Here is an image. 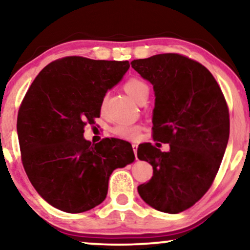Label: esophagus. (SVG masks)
Wrapping results in <instances>:
<instances>
[{
  "instance_id": "34e87169",
  "label": "esophagus",
  "mask_w": 250,
  "mask_h": 250,
  "mask_svg": "<svg viewBox=\"0 0 250 250\" xmlns=\"http://www.w3.org/2000/svg\"><path fill=\"white\" fill-rule=\"evenodd\" d=\"M132 146H133V151H134V153H135L136 159H138V146H139L136 145V143H133Z\"/></svg>"
}]
</instances>
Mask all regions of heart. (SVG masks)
<instances>
[{
	"instance_id": "obj_1",
	"label": "heart",
	"mask_w": 250,
	"mask_h": 250,
	"mask_svg": "<svg viewBox=\"0 0 250 250\" xmlns=\"http://www.w3.org/2000/svg\"><path fill=\"white\" fill-rule=\"evenodd\" d=\"M124 90L129 97H131L135 102H139L143 98L148 97L149 87L145 81L138 77H131L125 82ZM114 133L119 138L123 139H135L138 138L140 128L138 126L132 125H117L114 127Z\"/></svg>"
}]
</instances>
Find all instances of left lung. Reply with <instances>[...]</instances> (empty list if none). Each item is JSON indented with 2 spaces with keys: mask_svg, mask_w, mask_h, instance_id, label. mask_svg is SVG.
Listing matches in <instances>:
<instances>
[{
  "mask_svg": "<svg viewBox=\"0 0 250 250\" xmlns=\"http://www.w3.org/2000/svg\"><path fill=\"white\" fill-rule=\"evenodd\" d=\"M131 64L153 86V139L169 143L167 152L139 146L138 158L153 169L139 194L157 210L181 213L207 192L220 168L230 134L227 102L209 70L187 57L157 54Z\"/></svg>",
  "mask_w": 250,
  "mask_h": 250,
  "instance_id": "8db88e82",
  "label": "left lung"
}]
</instances>
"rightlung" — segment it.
I'll use <instances>...</instances> for the list:
<instances>
[{
  "instance_id": "obj_1",
  "label": "right lung",
  "mask_w": 250,
  "mask_h": 250,
  "mask_svg": "<svg viewBox=\"0 0 250 250\" xmlns=\"http://www.w3.org/2000/svg\"><path fill=\"white\" fill-rule=\"evenodd\" d=\"M128 61L67 57L44 67L20 105L17 131L23 168L37 193L66 213H83L105 199L116 168L134 162L131 143L86 141L84 127L100 116L108 90Z\"/></svg>"
}]
</instances>
